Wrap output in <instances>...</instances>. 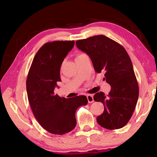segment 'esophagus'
I'll list each match as a JSON object with an SVG mask.
<instances>
[{
    "label": "esophagus",
    "mask_w": 157,
    "mask_h": 157,
    "mask_svg": "<svg viewBox=\"0 0 157 157\" xmlns=\"http://www.w3.org/2000/svg\"><path fill=\"white\" fill-rule=\"evenodd\" d=\"M86 97H87V99H88V103H92V102H94V98H93L92 95L88 94V95H87Z\"/></svg>",
    "instance_id": "esophagus-1"
}]
</instances>
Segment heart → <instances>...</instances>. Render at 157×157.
<instances>
[{
	"label": "heart",
	"mask_w": 157,
	"mask_h": 157,
	"mask_svg": "<svg viewBox=\"0 0 157 157\" xmlns=\"http://www.w3.org/2000/svg\"><path fill=\"white\" fill-rule=\"evenodd\" d=\"M82 55H83V54H78V55H77V57H76V59H77V58H78V57H80V56H82Z\"/></svg>",
	"instance_id": "1"
}]
</instances>
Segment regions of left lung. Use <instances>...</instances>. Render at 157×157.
I'll return each instance as SVG.
<instances>
[{
    "label": "left lung",
    "mask_w": 157,
    "mask_h": 157,
    "mask_svg": "<svg viewBox=\"0 0 157 157\" xmlns=\"http://www.w3.org/2000/svg\"><path fill=\"white\" fill-rule=\"evenodd\" d=\"M77 48L86 53L98 73H105L104 80L111 85L107 96L94 95L104 111L97 117L101 126L108 130L124 127L132 117L139 97V87L132 63L124 47L105 35H96L76 41Z\"/></svg>",
    "instance_id": "left-lung-1"
}]
</instances>
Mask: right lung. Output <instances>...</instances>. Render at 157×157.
<instances>
[{"label":"right lung","mask_w":157,"mask_h":157,"mask_svg":"<svg viewBox=\"0 0 157 157\" xmlns=\"http://www.w3.org/2000/svg\"><path fill=\"white\" fill-rule=\"evenodd\" d=\"M73 40L47 42L38 50L27 75L28 100L35 117L41 126L53 134L63 135L77 125V109L88 103L85 96L71 98L55 94L57 82L61 81L60 68Z\"/></svg>","instance_id":"obj_1"}]
</instances>
